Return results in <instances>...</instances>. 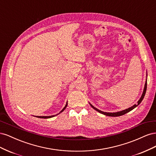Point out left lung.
I'll return each instance as SVG.
<instances>
[{"label":"left lung","instance_id":"1","mask_svg":"<svg viewBox=\"0 0 156 156\" xmlns=\"http://www.w3.org/2000/svg\"><path fill=\"white\" fill-rule=\"evenodd\" d=\"M147 76H148V74H147V72H146V82H145V84H144V90H143V94H142V96H141V97L140 98V99L139 100V101H137V103H136V104L133 105V106H131V107H129L128 108H126V109H125V110L119 111V112H103L102 111L99 110L98 108H96L95 107H94L91 104V103H89L90 105V106L94 108V109H95L98 112H100V113H101V114L104 115H106V116H122V115H124L126 114V113L132 111V110L133 109V108H135V107H137L140 104V103H141V101H143V98H144V97L145 96V94H146V88H147Z\"/></svg>","mask_w":156,"mask_h":156}]
</instances>
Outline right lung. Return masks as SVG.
Masks as SVG:
<instances>
[{
  "label": "right lung",
  "mask_w": 156,
  "mask_h": 156,
  "mask_svg": "<svg viewBox=\"0 0 156 156\" xmlns=\"http://www.w3.org/2000/svg\"><path fill=\"white\" fill-rule=\"evenodd\" d=\"M67 105H68V101L66 102V104L65 107L63 108V109H62V111H61L58 113V114H60V113H61L62 111H64V110H65V108H66ZM58 114H56V115H52V116H36V117H37V118H40V119H49V118L54 117V116H55L56 115H58Z\"/></svg>",
  "instance_id": "right-lung-1"
}]
</instances>
